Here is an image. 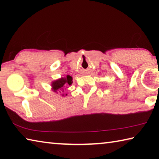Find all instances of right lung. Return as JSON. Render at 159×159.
Returning a JSON list of instances; mask_svg holds the SVG:
<instances>
[{
    "instance_id": "obj_1",
    "label": "right lung",
    "mask_w": 159,
    "mask_h": 159,
    "mask_svg": "<svg viewBox=\"0 0 159 159\" xmlns=\"http://www.w3.org/2000/svg\"><path fill=\"white\" fill-rule=\"evenodd\" d=\"M72 83V77L67 75L65 78H61V79L55 80L52 84V90L54 92H57L59 90H64V88L65 85H71Z\"/></svg>"
}]
</instances>
